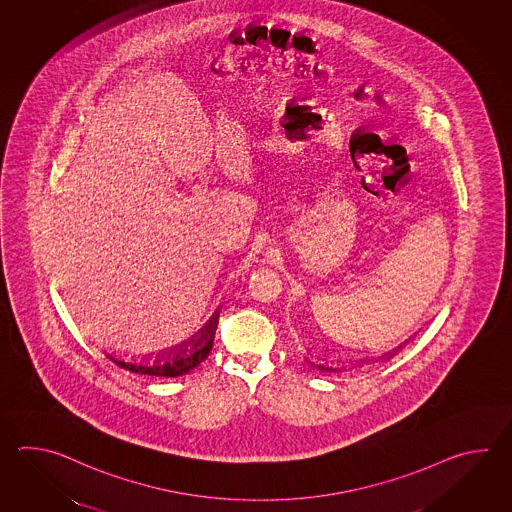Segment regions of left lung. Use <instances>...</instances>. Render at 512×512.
Returning a JSON list of instances; mask_svg holds the SVG:
<instances>
[{
	"mask_svg": "<svg viewBox=\"0 0 512 512\" xmlns=\"http://www.w3.org/2000/svg\"><path fill=\"white\" fill-rule=\"evenodd\" d=\"M403 348V346H399V348L395 349V351H393L392 355H395V353H397V351H399V349ZM309 364H311V366H315V362H309ZM318 368H320V370H324V366H320V364H318Z\"/></svg>",
	"mask_w": 512,
	"mask_h": 512,
	"instance_id": "1",
	"label": "left lung"
}]
</instances>
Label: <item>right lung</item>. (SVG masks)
<instances>
[{"mask_svg":"<svg viewBox=\"0 0 512 512\" xmlns=\"http://www.w3.org/2000/svg\"><path fill=\"white\" fill-rule=\"evenodd\" d=\"M219 315L212 316L208 326L201 329V333L196 335V340L192 338L190 349L186 346L170 349L168 353H161L157 359L152 362H124V360L115 359L108 355L117 366L124 370L135 371V373H144V375H155V377H179L185 375L190 370H194L203 360L207 359L212 351L214 337H216V327H218Z\"/></svg>","mask_w":512,"mask_h":512,"instance_id":"add662e5","label":"right lung"}]
</instances>
